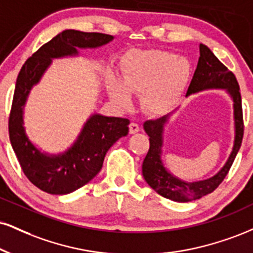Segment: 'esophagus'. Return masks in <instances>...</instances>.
<instances>
[{"instance_id":"obj_1","label":"esophagus","mask_w":253,"mask_h":253,"mask_svg":"<svg viewBox=\"0 0 253 253\" xmlns=\"http://www.w3.org/2000/svg\"><path fill=\"white\" fill-rule=\"evenodd\" d=\"M140 130V127L138 124L135 123H130L129 124V133L130 134H135V133H138Z\"/></svg>"}]
</instances>
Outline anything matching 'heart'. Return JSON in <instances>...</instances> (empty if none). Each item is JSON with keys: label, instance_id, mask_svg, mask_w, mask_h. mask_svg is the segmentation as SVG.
<instances>
[{"label": "heart", "instance_id": "obj_1", "mask_svg": "<svg viewBox=\"0 0 253 253\" xmlns=\"http://www.w3.org/2000/svg\"><path fill=\"white\" fill-rule=\"evenodd\" d=\"M192 74L190 61L164 50H145L129 54L124 60L121 81L109 78L111 99L127 108L132 96L142 95V106L153 114L169 112L186 88Z\"/></svg>", "mask_w": 253, "mask_h": 253}]
</instances>
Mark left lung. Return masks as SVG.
I'll return each instance as SVG.
<instances>
[{"label": "left lung", "mask_w": 253, "mask_h": 253, "mask_svg": "<svg viewBox=\"0 0 253 253\" xmlns=\"http://www.w3.org/2000/svg\"><path fill=\"white\" fill-rule=\"evenodd\" d=\"M200 56L198 60L197 69L194 72L192 81L188 87L186 96L202 92L205 89H225L233 101L234 118V141L232 152L229 159L217 174L205 180L188 182L176 178L164 166L163 159V133L164 125L169 120V114L157 120H148L144 124V129L150 136V150L142 163V175L146 182L167 199L179 203H187L200 199L206 194L213 192L224 178L229 173L234 158L238 153L244 134L243 124L242 96L239 92V84L232 72L225 67L212 53L208 45L200 43Z\"/></svg>", "instance_id": "obj_1"}]
</instances>
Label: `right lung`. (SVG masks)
<instances>
[{"label":"right lung","mask_w":253,"mask_h":253,"mask_svg":"<svg viewBox=\"0 0 253 253\" xmlns=\"http://www.w3.org/2000/svg\"><path fill=\"white\" fill-rule=\"evenodd\" d=\"M114 36L101 33L63 30L35 51L21 68L9 117V138L21 169L32 184L50 194H68L89 182L101 169L109 148L128 134V119L93 114L68 150L48 154L30 141L23 124V109L51 60L78 56L79 49L109 43Z\"/></svg>","instance_id":"obj_1"}]
</instances>
